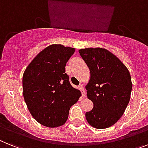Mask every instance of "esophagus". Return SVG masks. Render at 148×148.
Segmentation results:
<instances>
[{
    "mask_svg": "<svg viewBox=\"0 0 148 148\" xmlns=\"http://www.w3.org/2000/svg\"><path fill=\"white\" fill-rule=\"evenodd\" d=\"M79 90H80V91H81V92H82V96H85V91H84V88H83V86L82 85H79Z\"/></svg>",
    "mask_w": 148,
    "mask_h": 148,
    "instance_id": "34e87169",
    "label": "esophagus"
}]
</instances>
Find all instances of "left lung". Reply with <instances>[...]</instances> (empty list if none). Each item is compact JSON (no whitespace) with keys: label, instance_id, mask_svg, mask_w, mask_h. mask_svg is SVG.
Masks as SVG:
<instances>
[{"label":"left lung","instance_id":"1","mask_svg":"<svg viewBox=\"0 0 148 148\" xmlns=\"http://www.w3.org/2000/svg\"><path fill=\"white\" fill-rule=\"evenodd\" d=\"M79 52L91 73L86 89L94 107L85 117L91 126L106 129L125 112L132 88L131 75L119 58L107 50L85 48Z\"/></svg>","mask_w":148,"mask_h":148}]
</instances>
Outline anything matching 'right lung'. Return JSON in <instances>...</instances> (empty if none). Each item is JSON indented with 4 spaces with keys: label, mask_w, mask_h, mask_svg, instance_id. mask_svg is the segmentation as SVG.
Here are the masks:
<instances>
[{
    "label": "right lung",
    "mask_w": 148,
    "mask_h": 148,
    "mask_svg": "<svg viewBox=\"0 0 148 148\" xmlns=\"http://www.w3.org/2000/svg\"><path fill=\"white\" fill-rule=\"evenodd\" d=\"M75 52L73 47L50 45L41 51L25 69L23 97L35 120L45 126H60L68 119L70 107L79 100L66 73V64Z\"/></svg>",
    "instance_id": "obj_1"
}]
</instances>
